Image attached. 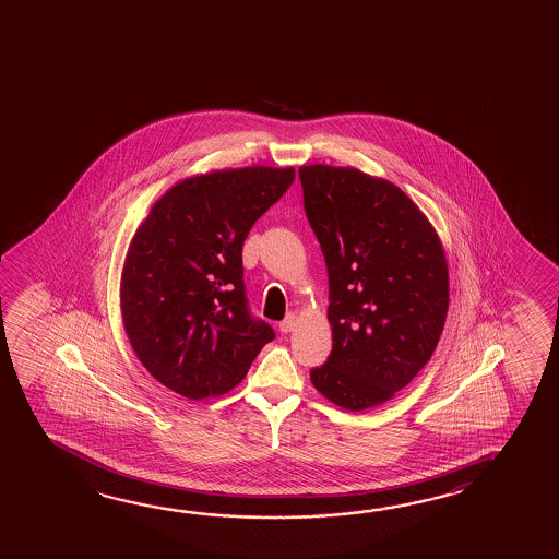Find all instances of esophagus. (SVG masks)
<instances>
[{
  "label": "esophagus",
  "instance_id": "34e87169",
  "mask_svg": "<svg viewBox=\"0 0 559 559\" xmlns=\"http://www.w3.org/2000/svg\"><path fill=\"white\" fill-rule=\"evenodd\" d=\"M296 323H298V316H296V313H288V316L281 321L278 328H281L283 333H290V331H294V328H296Z\"/></svg>",
  "mask_w": 559,
  "mask_h": 559
}]
</instances>
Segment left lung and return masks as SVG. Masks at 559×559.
<instances>
[{
  "instance_id": "obj_1",
  "label": "left lung",
  "mask_w": 559,
  "mask_h": 559,
  "mask_svg": "<svg viewBox=\"0 0 559 559\" xmlns=\"http://www.w3.org/2000/svg\"><path fill=\"white\" fill-rule=\"evenodd\" d=\"M304 211L330 275L333 348L313 388L348 412L394 397L429 362L449 311V265L419 206L357 167L302 165Z\"/></svg>"
}]
</instances>
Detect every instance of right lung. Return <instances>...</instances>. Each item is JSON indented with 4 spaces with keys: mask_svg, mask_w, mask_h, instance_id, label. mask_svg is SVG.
<instances>
[{
    "mask_svg": "<svg viewBox=\"0 0 559 559\" xmlns=\"http://www.w3.org/2000/svg\"><path fill=\"white\" fill-rule=\"evenodd\" d=\"M294 167L192 175L154 202L130 241L120 313L138 360L187 400L229 392L275 333L249 316L241 248Z\"/></svg>",
    "mask_w": 559,
    "mask_h": 559,
    "instance_id": "obj_1",
    "label": "right lung"
}]
</instances>
